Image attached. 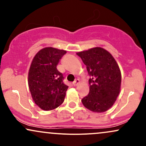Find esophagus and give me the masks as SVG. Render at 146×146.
<instances>
[{"label":"esophagus","instance_id":"esophagus-1","mask_svg":"<svg viewBox=\"0 0 146 146\" xmlns=\"http://www.w3.org/2000/svg\"><path fill=\"white\" fill-rule=\"evenodd\" d=\"M79 83H80V80H79L78 79H76V80H75V81L73 82V86H78Z\"/></svg>","mask_w":146,"mask_h":146}]
</instances>
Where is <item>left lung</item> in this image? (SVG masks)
<instances>
[{
  "mask_svg": "<svg viewBox=\"0 0 146 146\" xmlns=\"http://www.w3.org/2000/svg\"><path fill=\"white\" fill-rule=\"evenodd\" d=\"M86 66L90 78L89 93L83 105L95 113H103L113 106L120 92L121 75L115 58L101 47L77 53Z\"/></svg>",
  "mask_w": 146,
  "mask_h": 146,
  "instance_id": "1",
  "label": "left lung"
}]
</instances>
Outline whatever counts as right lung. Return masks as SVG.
I'll use <instances>...</instances> for the list:
<instances>
[{"mask_svg":"<svg viewBox=\"0 0 146 146\" xmlns=\"http://www.w3.org/2000/svg\"><path fill=\"white\" fill-rule=\"evenodd\" d=\"M66 51L46 47L36 53L28 74V84L35 104L44 110L58 108L64 100L68 86L57 65Z\"/></svg>","mask_w":146,"mask_h":146,"instance_id":"obj_1","label":"right lung"}]
</instances>
